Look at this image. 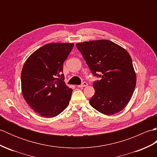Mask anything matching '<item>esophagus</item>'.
Masks as SVG:
<instances>
[{
  "mask_svg": "<svg viewBox=\"0 0 157 157\" xmlns=\"http://www.w3.org/2000/svg\"><path fill=\"white\" fill-rule=\"evenodd\" d=\"M88 86V84L86 82H82V84L79 85L78 87L79 88H82V87H85V86Z\"/></svg>",
  "mask_w": 157,
  "mask_h": 157,
  "instance_id": "obj_1",
  "label": "esophagus"
}]
</instances>
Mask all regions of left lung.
I'll list each match as a JSON object with an SVG mask.
<instances>
[{"instance_id":"left-lung-1","label":"left lung","mask_w":157,"mask_h":157,"mask_svg":"<svg viewBox=\"0 0 157 157\" xmlns=\"http://www.w3.org/2000/svg\"><path fill=\"white\" fill-rule=\"evenodd\" d=\"M92 75L95 90L90 104L105 115L117 113L128 104L136 84L132 60L125 49L107 40L76 44Z\"/></svg>"}]
</instances>
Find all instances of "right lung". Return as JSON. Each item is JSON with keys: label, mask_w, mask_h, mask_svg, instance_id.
<instances>
[{"label": "right lung", "mask_w": 157, "mask_h": 157, "mask_svg": "<svg viewBox=\"0 0 157 157\" xmlns=\"http://www.w3.org/2000/svg\"><path fill=\"white\" fill-rule=\"evenodd\" d=\"M73 43H51L33 52L23 65L21 91L29 106L44 117H54L69 105L73 90L66 86L63 63Z\"/></svg>", "instance_id": "add662e5"}]
</instances>
